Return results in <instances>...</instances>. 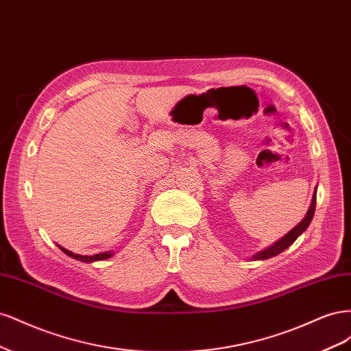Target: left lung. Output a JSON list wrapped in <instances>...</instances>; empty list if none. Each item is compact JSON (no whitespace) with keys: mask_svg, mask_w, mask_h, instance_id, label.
<instances>
[{"mask_svg":"<svg viewBox=\"0 0 351 351\" xmlns=\"http://www.w3.org/2000/svg\"><path fill=\"white\" fill-rule=\"evenodd\" d=\"M316 189H317V187H316ZM315 208H316V190H315L313 197H312L311 208H309V210H307L306 217L299 222V224H297L290 232H287V234H285L282 239H280L278 241H275V243L272 244V246H269L268 249H265V250H262V252L254 254V256H253L252 259H253V261L269 259V258H272V256H277V254H280L281 252H284L287 247H290L291 244L297 240V237H299V236L302 234V232L306 231V228L309 227L311 221H312V218H313V214H315Z\"/></svg>","mask_w":351,"mask_h":351,"instance_id":"1","label":"left lung"}]
</instances>
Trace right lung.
Segmentation results:
<instances>
[{
  "instance_id": "add662e5",
  "label": "right lung",
  "mask_w": 351,
  "mask_h": 351,
  "mask_svg": "<svg viewBox=\"0 0 351 351\" xmlns=\"http://www.w3.org/2000/svg\"><path fill=\"white\" fill-rule=\"evenodd\" d=\"M57 246L64 252L67 256H70V258H74V259H77V261H82V262H95V261H104V259H108V258H111L112 254H114V252L112 250H108V252H104V253H98V254H93V256H83V254H77V253H73V252H70V250H67V249H64V247H61L60 244H57Z\"/></svg>"
}]
</instances>
